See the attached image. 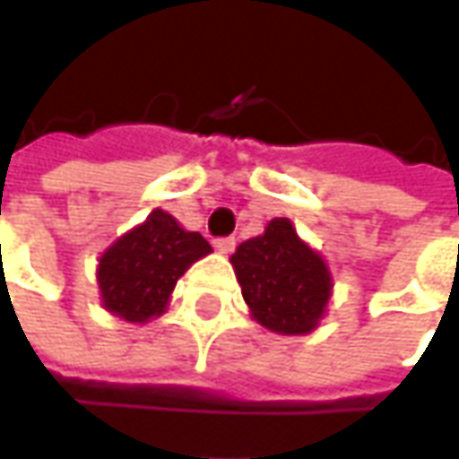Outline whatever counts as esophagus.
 Here are the masks:
<instances>
[{
	"label": "esophagus",
	"mask_w": 459,
	"mask_h": 459,
	"mask_svg": "<svg viewBox=\"0 0 459 459\" xmlns=\"http://www.w3.org/2000/svg\"><path fill=\"white\" fill-rule=\"evenodd\" d=\"M213 246L215 251H221V254H230L236 248V238L233 236H221V238H215Z\"/></svg>",
	"instance_id": "34e87169"
}]
</instances>
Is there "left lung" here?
I'll list each match as a JSON object with an SVG mask.
<instances>
[{"instance_id": "left-lung-1", "label": "left lung", "mask_w": 459, "mask_h": 459, "mask_svg": "<svg viewBox=\"0 0 459 459\" xmlns=\"http://www.w3.org/2000/svg\"><path fill=\"white\" fill-rule=\"evenodd\" d=\"M246 305L264 327L302 335L323 317L330 297L325 261L299 241L287 218H274L230 256Z\"/></svg>"}]
</instances>
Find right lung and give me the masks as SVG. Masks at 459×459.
Segmentation results:
<instances>
[{"label":"right lung","instance_id":"1","mask_svg":"<svg viewBox=\"0 0 459 459\" xmlns=\"http://www.w3.org/2000/svg\"><path fill=\"white\" fill-rule=\"evenodd\" d=\"M205 254H211V244L200 233L180 229L165 211H154L101 256L103 307L129 323H147L165 312L178 279Z\"/></svg>","mask_w":459,"mask_h":459}]
</instances>
